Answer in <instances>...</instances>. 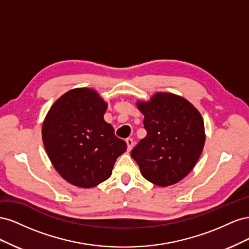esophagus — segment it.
Segmentation results:
<instances>
[{
	"mask_svg": "<svg viewBox=\"0 0 249 249\" xmlns=\"http://www.w3.org/2000/svg\"><path fill=\"white\" fill-rule=\"evenodd\" d=\"M125 142H126V145H127V152H130V150L133 148L134 141H133L132 138H126Z\"/></svg>",
	"mask_w": 249,
	"mask_h": 249,
	"instance_id": "1",
	"label": "esophagus"
}]
</instances>
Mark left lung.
<instances>
[{
  "mask_svg": "<svg viewBox=\"0 0 249 249\" xmlns=\"http://www.w3.org/2000/svg\"><path fill=\"white\" fill-rule=\"evenodd\" d=\"M137 107L147 134L131 156L142 177L159 187L178 183L194 168L205 145L201 114L185 97L170 92H156L149 101H137Z\"/></svg>",
  "mask_w": 249,
  "mask_h": 249,
  "instance_id": "left-lung-1",
  "label": "left lung"
}]
</instances>
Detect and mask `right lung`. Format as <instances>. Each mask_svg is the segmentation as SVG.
<instances>
[{
  "label": "right lung",
  "mask_w": 249,
  "mask_h": 249,
  "mask_svg": "<svg viewBox=\"0 0 249 249\" xmlns=\"http://www.w3.org/2000/svg\"><path fill=\"white\" fill-rule=\"evenodd\" d=\"M108 103L92 88H74L52 105L42 124L44 148L56 171L70 184L89 189L112 175L126 143L105 122Z\"/></svg>",
  "instance_id": "right-lung-1"
}]
</instances>
